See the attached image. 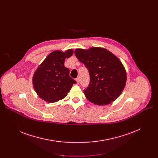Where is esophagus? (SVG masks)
Here are the masks:
<instances>
[{"instance_id": "34e87169", "label": "esophagus", "mask_w": 158, "mask_h": 158, "mask_svg": "<svg viewBox=\"0 0 158 158\" xmlns=\"http://www.w3.org/2000/svg\"><path fill=\"white\" fill-rule=\"evenodd\" d=\"M76 82H77V84H79V77L76 78Z\"/></svg>"}]
</instances>
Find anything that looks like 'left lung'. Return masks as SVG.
Listing matches in <instances>:
<instances>
[{
    "label": "left lung",
    "instance_id": "obj_1",
    "mask_svg": "<svg viewBox=\"0 0 158 158\" xmlns=\"http://www.w3.org/2000/svg\"><path fill=\"white\" fill-rule=\"evenodd\" d=\"M75 55L88 69L90 82L84 94L96 105L105 106L122 94L127 81V73L118 58L102 47L77 48Z\"/></svg>",
    "mask_w": 158,
    "mask_h": 158
}]
</instances>
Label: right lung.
Returning a JSON list of instances; mask_svg holds the SVG:
<instances>
[{
    "label": "right lung",
    "mask_w": 158,
    "mask_h": 158,
    "mask_svg": "<svg viewBox=\"0 0 158 158\" xmlns=\"http://www.w3.org/2000/svg\"><path fill=\"white\" fill-rule=\"evenodd\" d=\"M73 53L72 49L53 51L39 65L33 75L32 85L40 98L53 103L67 95L76 81L70 77V70L64 63Z\"/></svg>",
    "instance_id": "add662e5"
}]
</instances>
